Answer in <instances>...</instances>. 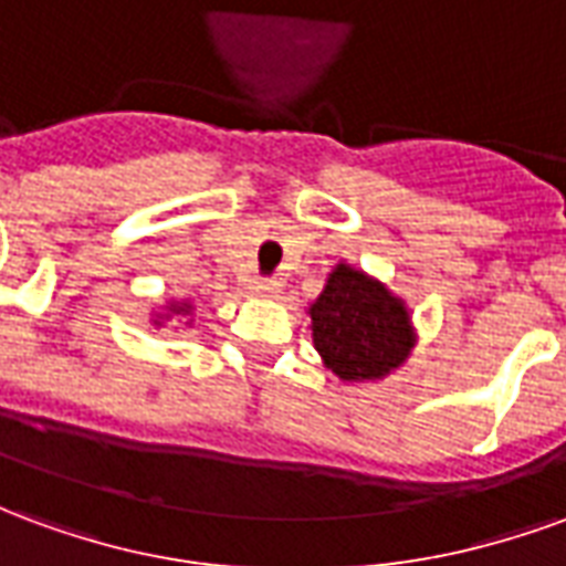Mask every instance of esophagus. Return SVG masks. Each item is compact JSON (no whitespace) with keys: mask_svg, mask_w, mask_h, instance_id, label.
Listing matches in <instances>:
<instances>
[{"mask_svg":"<svg viewBox=\"0 0 566 566\" xmlns=\"http://www.w3.org/2000/svg\"><path fill=\"white\" fill-rule=\"evenodd\" d=\"M251 291H254V296H260V300H279V294H282L279 282H254L251 284Z\"/></svg>","mask_w":566,"mask_h":566,"instance_id":"obj_1","label":"esophagus"}]
</instances>
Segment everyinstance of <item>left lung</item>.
<instances>
[{"label": "left lung", "instance_id": "obj_1", "mask_svg": "<svg viewBox=\"0 0 566 566\" xmlns=\"http://www.w3.org/2000/svg\"><path fill=\"white\" fill-rule=\"evenodd\" d=\"M306 315L321 364L345 385L388 379L418 345L403 296L345 260L333 266Z\"/></svg>", "mask_w": 566, "mask_h": 566}]
</instances>
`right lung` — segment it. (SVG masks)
Instances as JSON below:
<instances>
[{
    "label": "right lung",
    "mask_w": 566,
    "mask_h": 566,
    "mask_svg": "<svg viewBox=\"0 0 566 566\" xmlns=\"http://www.w3.org/2000/svg\"><path fill=\"white\" fill-rule=\"evenodd\" d=\"M193 312H197V306L190 296H172V300H166V306L150 312V324L157 331L166 324H172V331H187V327H193Z\"/></svg>",
    "instance_id": "obj_1"
}]
</instances>
